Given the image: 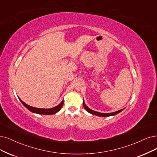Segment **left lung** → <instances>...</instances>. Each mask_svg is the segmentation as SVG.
Listing matches in <instances>:
<instances>
[{"label":"left lung","instance_id":"obj_1","mask_svg":"<svg viewBox=\"0 0 157 157\" xmlns=\"http://www.w3.org/2000/svg\"><path fill=\"white\" fill-rule=\"evenodd\" d=\"M83 105L84 108L85 109L86 111H87L88 113H90V114H94V115L98 116V117H111V116H114V115H116V114H118V113H120L121 111H122L124 109H120V110H119V111H118L111 113H99V112H97V111H93V110H92V109H90V108H89L87 106H86V105H85L84 100H83Z\"/></svg>","mask_w":157,"mask_h":157}]
</instances>
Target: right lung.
I'll use <instances>...</instances> for the list:
<instances>
[{
	"mask_svg": "<svg viewBox=\"0 0 157 157\" xmlns=\"http://www.w3.org/2000/svg\"><path fill=\"white\" fill-rule=\"evenodd\" d=\"M19 100L23 104L26 109H28L29 111L33 113H36L39 114H45V115H51V114H54L57 113L58 111H60V109H61L63 105V100L59 104V105L53 107V108H50V109H42V108H36V107H33L32 106H30L27 105L26 103H25L24 101H22L20 98H19Z\"/></svg>",
	"mask_w": 157,
	"mask_h": 157,
	"instance_id": "1",
	"label": "right lung"
}]
</instances>
